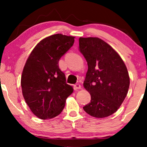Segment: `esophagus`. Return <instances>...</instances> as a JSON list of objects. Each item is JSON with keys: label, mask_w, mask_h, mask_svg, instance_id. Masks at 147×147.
<instances>
[{"label": "esophagus", "mask_w": 147, "mask_h": 147, "mask_svg": "<svg viewBox=\"0 0 147 147\" xmlns=\"http://www.w3.org/2000/svg\"><path fill=\"white\" fill-rule=\"evenodd\" d=\"M81 88H82V86H81L79 84H76L74 86V88H75V90H78V89H81Z\"/></svg>", "instance_id": "34e87169"}]
</instances>
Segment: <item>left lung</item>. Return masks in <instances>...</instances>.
<instances>
[{
  "label": "left lung",
  "mask_w": 147,
  "mask_h": 147,
  "mask_svg": "<svg viewBox=\"0 0 147 147\" xmlns=\"http://www.w3.org/2000/svg\"><path fill=\"white\" fill-rule=\"evenodd\" d=\"M79 51L88 63L84 87L91 100L83 109L97 118L115 113L129 90L130 79L125 64L110 45L97 37H80Z\"/></svg>",
  "instance_id": "left-lung-1"
}]
</instances>
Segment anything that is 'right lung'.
<instances>
[{
    "label": "right lung",
    "mask_w": 147,
    "mask_h": 147,
    "mask_svg": "<svg viewBox=\"0 0 147 147\" xmlns=\"http://www.w3.org/2000/svg\"><path fill=\"white\" fill-rule=\"evenodd\" d=\"M75 37L61 34L43 38L30 53L21 76L23 97L37 117L51 119L59 115L65 100L73 92L65 82L59 61L73 45Z\"/></svg>",
    "instance_id": "right-lung-1"
}]
</instances>
